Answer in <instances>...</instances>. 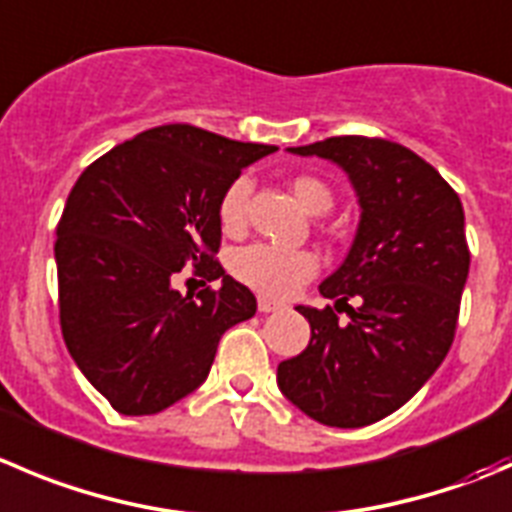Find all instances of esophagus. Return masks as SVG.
Instances as JSON below:
<instances>
[{"instance_id": "1", "label": "esophagus", "mask_w": 512, "mask_h": 512, "mask_svg": "<svg viewBox=\"0 0 512 512\" xmlns=\"http://www.w3.org/2000/svg\"><path fill=\"white\" fill-rule=\"evenodd\" d=\"M257 310H260V312H277V310H282V305H280V302L270 300V297H260V300H257Z\"/></svg>"}]
</instances>
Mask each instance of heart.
<instances>
[{
    "instance_id": "b5f03b06",
    "label": "heart",
    "mask_w": 512,
    "mask_h": 512,
    "mask_svg": "<svg viewBox=\"0 0 512 512\" xmlns=\"http://www.w3.org/2000/svg\"><path fill=\"white\" fill-rule=\"evenodd\" d=\"M290 190L300 207L310 215H325L332 207V192L325 182L317 177L300 175L290 182ZM247 197H250V180L237 177L222 192L220 207V225L225 232H240L245 225ZM232 272L240 282L257 290L267 297H290L300 285H305L317 272V260L307 250H287V247L257 245L242 247L232 257Z\"/></svg>"
}]
</instances>
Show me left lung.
Instances as JSON below:
<instances>
[{
    "label": "left lung",
    "mask_w": 512,
    "mask_h": 512,
    "mask_svg": "<svg viewBox=\"0 0 512 512\" xmlns=\"http://www.w3.org/2000/svg\"><path fill=\"white\" fill-rule=\"evenodd\" d=\"M287 152L332 162L355 190V240L320 295L361 307L346 305L340 323L330 305H297L312 335L277 365V388L317 423L362 428L403 408L453 345L470 270L465 212L440 172L398 142L347 135Z\"/></svg>",
    "instance_id": "left-lung-1"
}]
</instances>
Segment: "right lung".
Wrapping results in <instances>:
<instances>
[{
	"label": "right lung",
	"mask_w": 512,
	"mask_h": 512,
	"mask_svg": "<svg viewBox=\"0 0 512 512\" xmlns=\"http://www.w3.org/2000/svg\"><path fill=\"white\" fill-rule=\"evenodd\" d=\"M275 145L192 124L147 130L87 167L57 225L59 322L82 375L122 415H155L210 375L222 332L257 300L215 252L222 192ZM195 264L220 291L180 296L171 275Z\"/></svg>",
	"instance_id": "add662e5"
}]
</instances>
